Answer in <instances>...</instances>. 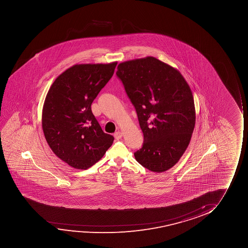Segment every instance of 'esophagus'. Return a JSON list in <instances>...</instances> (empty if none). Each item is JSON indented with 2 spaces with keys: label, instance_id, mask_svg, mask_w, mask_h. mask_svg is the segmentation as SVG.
<instances>
[{
  "label": "esophagus",
  "instance_id": "obj_1",
  "mask_svg": "<svg viewBox=\"0 0 248 248\" xmlns=\"http://www.w3.org/2000/svg\"><path fill=\"white\" fill-rule=\"evenodd\" d=\"M114 137H115V139L119 140L121 139L123 137V133L121 131H118V132H116L114 134Z\"/></svg>",
  "mask_w": 248,
  "mask_h": 248
}]
</instances>
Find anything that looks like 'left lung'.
<instances>
[{
	"mask_svg": "<svg viewBox=\"0 0 248 248\" xmlns=\"http://www.w3.org/2000/svg\"><path fill=\"white\" fill-rule=\"evenodd\" d=\"M117 76L136 108L144 135L136 161L162 173L174 166L190 144L195 124L193 95L180 72L154 57L124 62Z\"/></svg>",
	"mask_w": 248,
	"mask_h": 248,
	"instance_id": "left-lung-1",
	"label": "left lung"
}]
</instances>
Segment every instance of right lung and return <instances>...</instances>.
Segmentation results:
<instances>
[{"label":"right lung","mask_w":248,"mask_h":248,"mask_svg":"<svg viewBox=\"0 0 248 248\" xmlns=\"http://www.w3.org/2000/svg\"><path fill=\"white\" fill-rule=\"evenodd\" d=\"M118 62L75 64L58 75L42 108L45 138L55 155L76 170H87L102 158L113 136L102 131L92 103Z\"/></svg>","instance_id":"add662e5"}]
</instances>
